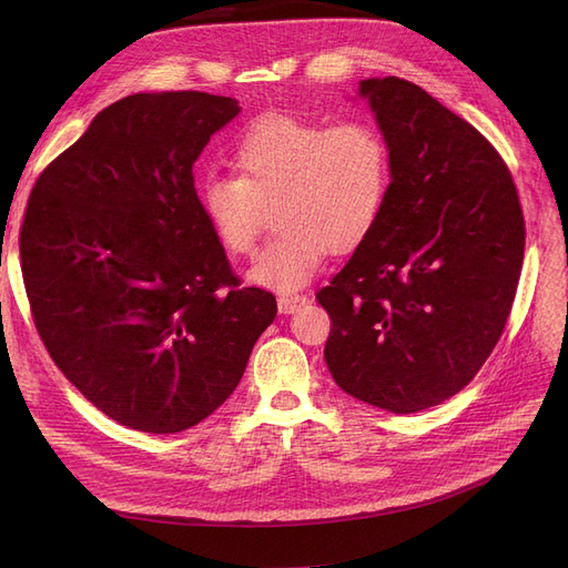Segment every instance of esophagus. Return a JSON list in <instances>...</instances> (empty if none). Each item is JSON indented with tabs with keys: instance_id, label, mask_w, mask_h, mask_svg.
Masks as SVG:
<instances>
[{
	"instance_id": "1",
	"label": "esophagus",
	"mask_w": 568,
	"mask_h": 568,
	"mask_svg": "<svg viewBox=\"0 0 568 568\" xmlns=\"http://www.w3.org/2000/svg\"><path fill=\"white\" fill-rule=\"evenodd\" d=\"M305 303H307V296H303V294H282V296L277 298V307H280L282 315L296 313L298 307L305 305Z\"/></svg>"
}]
</instances>
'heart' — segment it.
<instances>
[{
	"mask_svg": "<svg viewBox=\"0 0 568 568\" xmlns=\"http://www.w3.org/2000/svg\"><path fill=\"white\" fill-rule=\"evenodd\" d=\"M236 175L201 184L205 220L230 255L246 257L267 209L274 234L248 277L291 291L320 270L326 251L351 253L379 225L390 186V149L365 120L326 125L288 113L263 115L234 146Z\"/></svg>",
	"mask_w": 568,
	"mask_h": 568,
	"instance_id": "b5f03b06",
	"label": "heart"
}]
</instances>
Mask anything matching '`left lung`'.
Wrapping results in <instances>:
<instances>
[{"label":"left lung","mask_w":568,"mask_h":568,"mask_svg":"<svg viewBox=\"0 0 568 568\" xmlns=\"http://www.w3.org/2000/svg\"><path fill=\"white\" fill-rule=\"evenodd\" d=\"M359 94L390 149L379 225L317 291L324 359L353 398L409 415L453 398L500 341L526 222L509 168L467 120L400 78Z\"/></svg>","instance_id":"obj_1"}]
</instances>
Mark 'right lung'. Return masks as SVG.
<instances>
[{
	"label": "right lung",
	"instance_id": "1",
	"mask_svg": "<svg viewBox=\"0 0 568 568\" xmlns=\"http://www.w3.org/2000/svg\"><path fill=\"white\" fill-rule=\"evenodd\" d=\"M239 113L205 92L106 106L32 186L19 234L32 322L54 365L118 424L178 434L225 403L277 315L242 286L192 165Z\"/></svg>",
	"mask_w": 568,
	"mask_h": 568
}]
</instances>
